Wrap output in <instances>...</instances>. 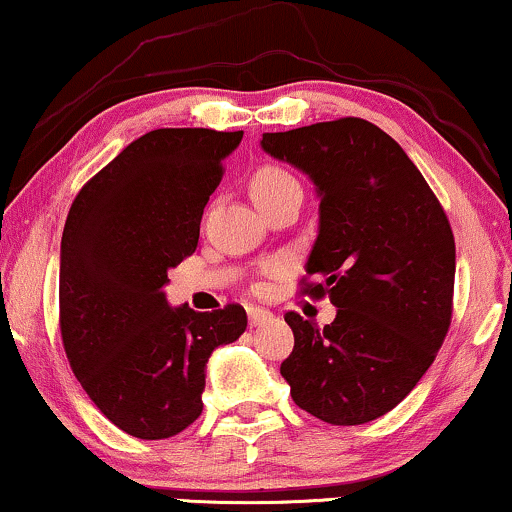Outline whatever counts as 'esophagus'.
Segmentation results:
<instances>
[{"mask_svg":"<svg viewBox=\"0 0 512 512\" xmlns=\"http://www.w3.org/2000/svg\"><path fill=\"white\" fill-rule=\"evenodd\" d=\"M267 319H271L269 309L255 307V304H252V307H248V321H250V326H260V323H264Z\"/></svg>","mask_w":512,"mask_h":512,"instance_id":"34e87169","label":"esophagus"}]
</instances>
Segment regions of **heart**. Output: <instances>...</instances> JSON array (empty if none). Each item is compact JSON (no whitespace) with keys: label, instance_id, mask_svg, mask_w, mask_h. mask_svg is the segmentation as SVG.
<instances>
[{"label":"heart","instance_id":"1","mask_svg":"<svg viewBox=\"0 0 512 512\" xmlns=\"http://www.w3.org/2000/svg\"><path fill=\"white\" fill-rule=\"evenodd\" d=\"M288 184H295L293 174L281 170V167L264 165L250 177V196L255 203H260V200L274 196L276 191H281Z\"/></svg>","mask_w":512,"mask_h":512}]
</instances>
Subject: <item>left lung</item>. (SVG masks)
<instances>
[{
	"instance_id": "8db88e82",
	"label": "left lung",
	"mask_w": 512,
	"mask_h": 512,
	"mask_svg": "<svg viewBox=\"0 0 512 512\" xmlns=\"http://www.w3.org/2000/svg\"><path fill=\"white\" fill-rule=\"evenodd\" d=\"M262 148L314 181L319 236L302 293L338 307L319 328L288 312L290 397L331 425L392 411L435 361L451 326L456 243L446 212L397 141L340 118L262 134Z\"/></svg>"
}]
</instances>
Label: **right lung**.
Returning a JSON list of instances; mask_svg holds the SVG:
<instances>
[{"mask_svg": "<svg viewBox=\"0 0 512 512\" xmlns=\"http://www.w3.org/2000/svg\"><path fill=\"white\" fill-rule=\"evenodd\" d=\"M243 132L153 129L94 174L61 238L66 357L89 399L127 435L167 439L203 411L205 364L248 326L241 304L170 307L167 271L193 255L200 219Z\"/></svg>", "mask_w": 512, "mask_h": 512, "instance_id": "1", "label": "right lung"}]
</instances>
